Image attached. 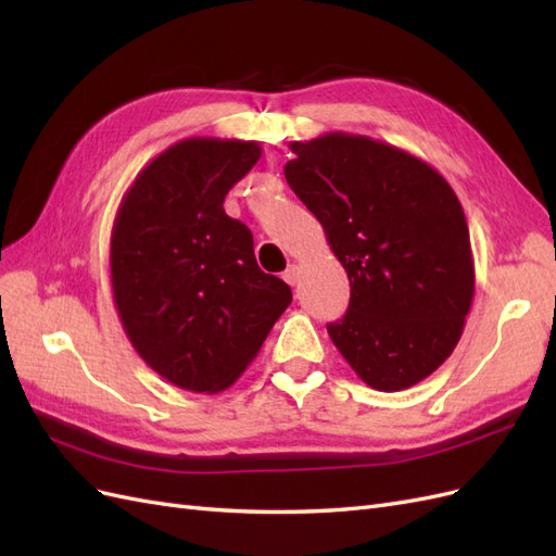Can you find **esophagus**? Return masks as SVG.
Returning a JSON list of instances; mask_svg holds the SVG:
<instances>
[{"label": "esophagus", "mask_w": 556, "mask_h": 556, "mask_svg": "<svg viewBox=\"0 0 556 556\" xmlns=\"http://www.w3.org/2000/svg\"><path fill=\"white\" fill-rule=\"evenodd\" d=\"M282 278H285V282L292 285V288H294V285L299 282V268H296L294 264H292V266H288V271L282 274Z\"/></svg>", "instance_id": "obj_1"}]
</instances>
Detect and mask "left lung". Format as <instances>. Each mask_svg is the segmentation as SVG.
<instances>
[{
    "label": "left lung",
    "instance_id": "obj_1",
    "mask_svg": "<svg viewBox=\"0 0 556 556\" xmlns=\"http://www.w3.org/2000/svg\"><path fill=\"white\" fill-rule=\"evenodd\" d=\"M294 194L317 217L350 280V306L327 327L368 387L401 392L459 343L476 268L466 215L431 164L359 134L290 143Z\"/></svg>",
    "mask_w": 556,
    "mask_h": 556
}]
</instances>
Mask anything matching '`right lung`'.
<instances>
[{"label": "right lung", "mask_w": 556, "mask_h": 556, "mask_svg": "<svg viewBox=\"0 0 556 556\" xmlns=\"http://www.w3.org/2000/svg\"><path fill=\"white\" fill-rule=\"evenodd\" d=\"M262 157L257 141L192 137L134 178L111 231V288L129 343L180 390L239 380L292 304L264 274L250 229L223 208Z\"/></svg>", "instance_id": "1"}]
</instances>
